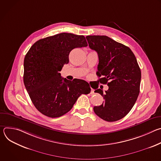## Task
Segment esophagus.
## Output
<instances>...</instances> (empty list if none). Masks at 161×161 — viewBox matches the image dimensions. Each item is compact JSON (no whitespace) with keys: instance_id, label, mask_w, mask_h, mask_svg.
<instances>
[{"instance_id":"esophagus-1","label":"esophagus","mask_w":161,"mask_h":161,"mask_svg":"<svg viewBox=\"0 0 161 161\" xmlns=\"http://www.w3.org/2000/svg\"><path fill=\"white\" fill-rule=\"evenodd\" d=\"M94 90L93 89H91V94H94Z\"/></svg>"}]
</instances>
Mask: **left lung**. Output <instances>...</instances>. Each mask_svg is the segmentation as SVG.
<instances>
[{
	"instance_id": "8db88e82",
	"label": "left lung",
	"mask_w": 161,
	"mask_h": 161,
	"mask_svg": "<svg viewBox=\"0 0 161 161\" xmlns=\"http://www.w3.org/2000/svg\"><path fill=\"white\" fill-rule=\"evenodd\" d=\"M90 49L99 57L96 73L98 82L107 84L108 90H95L104 101L94 111L98 117L107 122L124 118L131 110L140 94L141 70L131 50L106 36H87ZM96 89V88H95Z\"/></svg>"
}]
</instances>
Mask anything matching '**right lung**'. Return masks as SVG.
Instances as JSON below:
<instances>
[{"label": "right lung", "instance_id": "obj_1", "mask_svg": "<svg viewBox=\"0 0 161 161\" xmlns=\"http://www.w3.org/2000/svg\"><path fill=\"white\" fill-rule=\"evenodd\" d=\"M88 46L83 36L60 33L39 39L24 58V82L36 109L44 115L57 118L69 111L81 94L90 92L82 80H67L59 73L69 63L71 50Z\"/></svg>", "mask_w": 161, "mask_h": 161}]
</instances>
